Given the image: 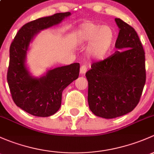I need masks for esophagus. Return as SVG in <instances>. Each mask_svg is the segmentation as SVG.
Listing matches in <instances>:
<instances>
[{"instance_id":"34e87169","label":"esophagus","mask_w":154,"mask_h":154,"mask_svg":"<svg viewBox=\"0 0 154 154\" xmlns=\"http://www.w3.org/2000/svg\"><path fill=\"white\" fill-rule=\"evenodd\" d=\"M87 70H88V67H87V66L85 65V64H83V65L81 66V67H80V73L81 74L84 75V74L86 73Z\"/></svg>"}]
</instances>
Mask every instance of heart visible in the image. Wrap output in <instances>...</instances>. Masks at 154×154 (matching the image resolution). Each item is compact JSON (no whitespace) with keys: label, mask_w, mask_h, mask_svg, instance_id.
<instances>
[{"label":"heart","mask_w":154,"mask_h":154,"mask_svg":"<svg viewBox=\"0 0 154 154\" xmlns=\"http://www.w3.org/2000/svg\"><path fill=\"white\" fill-rule=\"evenodd\" d=\"M78 44H88L86 55L90 59L103 61L111 53L116 42V32L112 26L89 21L82 23L74 32Z\"/></svg>","instance_id":"b5f03b06"}]
</instances>
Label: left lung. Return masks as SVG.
<instances>
[{
    "label": "left lung",
    "mask_w": 154,
    "mask_h": 154,
    "mask_svg": "<svg viewBox=\"0 0 154 154\" xmlns=\"http://www.w3.org/2000/svg\"><path fill=\"white\" fill-rule=\"evenodd\" d=\"M113 55L93 63L86 72L88 104L97 116L113 119L131 112L146 81L145 51L135 29L120 18Z\"/></svg>",
    "instance_id": "obj_1"
}]
</instances>
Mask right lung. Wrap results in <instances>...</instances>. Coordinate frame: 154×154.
<instances>
[{
  "instance_id": "1",
  "label": "right lung",
  "mask_w": 154,
  "mask_h": 154,
  "mask_svg": "<svg viewBox=\"0 0 154 154\" xmlns=\"http://www.w3.org/2000/svg\"><path fill=\"white\" fill-rule=\"evenodd\" d=\"M70 12L41 18L23 25L9 48L7 82L18 107L32 116L47 117L59 110L63 90L79 75V63L50 69L41 77L32 75L26 64L30 43L40 31L58 25Z\"/></svg>"
}]
</instances>
